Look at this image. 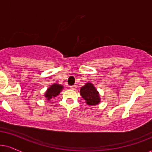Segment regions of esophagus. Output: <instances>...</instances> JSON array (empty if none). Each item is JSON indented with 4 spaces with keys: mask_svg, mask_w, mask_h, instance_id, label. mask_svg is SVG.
<instances>
[{
    "mask_svg": "<svg viewBox=\"0 0 152 152\" xmlns=\"http://www.w3.org/2000/svg\"><path fill=\"white\" fill-rule=\"evenodd\" d=\"M70 88L72 89V90H75L76 89V86H70Z\"/></svg>",
    "mask_w": 152,
    "mask_h": 152,
    "instance_id": "obj_1",
    "label": "esophagus"
}]
</instances>
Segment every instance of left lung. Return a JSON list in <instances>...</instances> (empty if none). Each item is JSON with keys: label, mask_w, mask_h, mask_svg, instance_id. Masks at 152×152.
<instances>
[{"label": "left lung", "mask_w": 152, "mask_h": 152, "mask_svg": "<svg viewBox=\"0 0 152 152\" xmlns=\"http://www.w3.org/2000/svg\"><path fill=\"white\" fill-rule=\"evenodd\" d=\"M80 94L89 106H95L100 103L99 94L91 83H87L84 86L81 87Z\"/></svg>", "instance_id": "left-lung-1"}]
</instances>
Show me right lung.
Instances as JSON below:
<instances>
[{
	"instance_id": "right-lung-1",
	"label": "right lung",
	"mask_w": 152,
	"mask_h": 152,
	"mask_svg": "<svg viewBox=\"0 0 152 152\" xmlns=\"http://www.w3.org/2000/svg\"><path fill=\"white\" fill-rule=\"evenodd\" d=\"M62 89H63V86H61V85L58 83L53 84L52 86H50L47 89L45 94H44V96L46 97V99L49 102L50 99H54L60 94V92H61Z\"/></svg>"
}]
</instances>
